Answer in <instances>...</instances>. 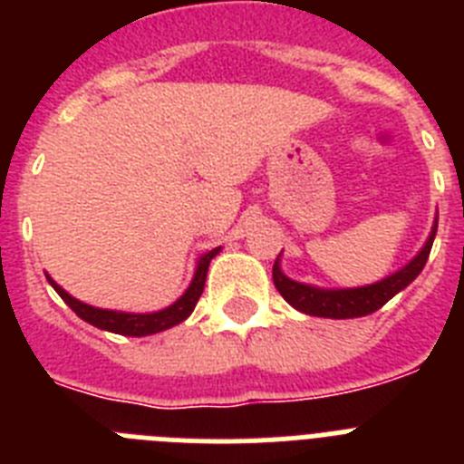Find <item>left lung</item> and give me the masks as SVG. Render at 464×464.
Segmentation results:
<instances>
[{"instance_id":"8db88e82","label":"left lung","mask_w":464,"mask_h":464,"mask_svg":"<svg viewBox=\"0 0 464 464\" xmlns=\"http://www.w3.org/2000/svg\"><path fill=\"white\" fill-rule=\"evenodd\" d=\"M437 235V225L432 227L428 244L423 246V251L418 253L407 267L395 272L392 276L383 278V281L374 283V285H364V288H351V290H321L311 288L304 283L290 281L285 274L278 267V257L274 262L272 276L274 285L281 293V297L299 309L302 314L318 315V318H360V315L374 314L388 299L395 297L400 290H404L418 274L423 272L425 262H428L430 251H432V241Z\"/></svg>"}]
</instances>
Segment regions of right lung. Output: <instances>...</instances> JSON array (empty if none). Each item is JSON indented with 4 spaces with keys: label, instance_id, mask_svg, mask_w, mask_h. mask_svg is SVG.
<instances>
[{
    "label": "right lung",
    "instance_id": "right-lung-1",
    "mask_svg": "<svg viewBox=\"0 0 464 464\" xmlns=\"http://www.w3.org/2000/svg\"><path fill=\"white\" fill-rule=\"evenodd\" d=\"M218 251L220 248H213V251L204 253V256L199 257L195 278H192L190 288L186 290V295L171 306H167V309L162 311H155V314H121V311L94 309V306L83 304V302L73 299L69 293H64L51 276H48V281H51V285L55 288V293L67 302L69 309L79 315V318H83L85 323H90V325L100 327V330L116 332V334H125V337H146V334H155V332L169 330V327L179 325V323H183L188 315L192 314L197 299L202 297L204 293L208 262H211V257L218 256Z\"/></svg>",
    "mask_w": 464,
    "mask_h": 464
}]
</instances>
